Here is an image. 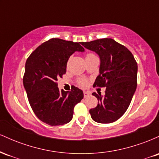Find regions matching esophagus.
<instances>
[{"mask_svg": "<svg viewBox=\"0 0 159 159\" xmlns=\"http://www.w3.org/2000/svg\"><path fill=\"white\" fill-rule=\"evenodd\" d=\"M90 96V93L88 92V91H84V98L88 97V96Z\"/></svg>", "mask_w": 159, "mask_h": 159, "instance_id": "1", "label": "esophagus"}]
</instances>
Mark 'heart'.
Wrapping results in <instances>:
<instances>
[{"label":"heart","instance_id":"b5f03b06","mask_svg":"<svg viewBox=\"0 0 159 159\" xmlns=\"http://www.w3.org/2000/svg\"><path fill=\"white\" fill-rule=\"evenodd\" d=\"M93 56H95L94 54H87V55H86V58H88V57H93ZM81 85L84 86V85L87 84V81H86L85 80H81Z\"/></svg>","mask_w":159,"mask_h":159}]
</instances>
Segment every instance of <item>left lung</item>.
Listing matches in <instances>:
<instances>
[{
	"label": "left lung",
	"instance_id": "left-lung-1",
	"mask_svg": "<svg viewBox=\"0 0 159 159\" xmlns=\"http://www.w3.org/2000/svg\"><path fill=\"white\" fill-rule=\"evenodd\" d=\"M81 44L99 57V75L93 86L106 87L104 96L92 93L97 98L98 105L90 110L91 118L96 123H114L125 114L135 93L138 64L130 51L113 39Z\"/></svg>",
	"mask_w": 159,
	"mask_h": 159
}]
</instances>
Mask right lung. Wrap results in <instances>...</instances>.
Segmentation results:
<instances>
[{"label":"right lung","mask_w":159,"mask_h":159,"mask_svg":"<svg viewBox=\"0 0 159 159\" xmlns=\"http://www.w3.org/2000/svg\"><path fill=\"white\" fill-rule=\"evenodd\" d=\"M75 52H84V48L78 43L53 38L39 45L25 63L23 84L29 103L36 116L52 126L69 123L75 106L84 98L78 87L60 91L57 84Z\"/></svg>","instance_id":"right-lung-1"}]
</instances>
